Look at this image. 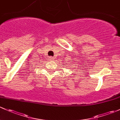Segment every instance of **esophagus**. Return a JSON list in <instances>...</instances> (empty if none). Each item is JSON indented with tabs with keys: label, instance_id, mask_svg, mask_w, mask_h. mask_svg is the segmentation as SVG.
<instances>
[{
	"label": "esophagus",
	"instance_id": "obj_1",
	"mask_svg": "<svg viewBox=\"0 0 120 120\" xmlns=\"http://www.w3.org/2000/svg\"><path fill=\"white\" fill-rule=\"evenodd\" d=\"M49 60H54V58L52 57V56H50V57L49 58Z\"/></svg>",
	"mask_w": 120,
	"mask_h": 120
}]
</instances>
